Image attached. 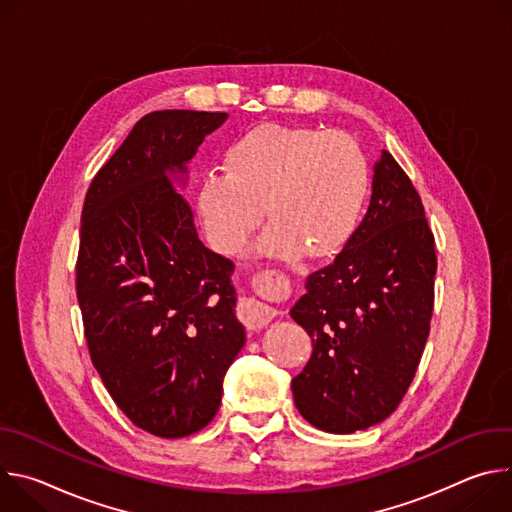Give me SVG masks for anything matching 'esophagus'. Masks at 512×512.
Segmentation results:
<instances>
[{
    "instance_id": "34e87169",
    "label": "esophagus",
    "mask_w": 512,
    "mask_h": 512,
    "mask_svg": "<svg viewBox=\"0 0 512 512\" xmlns=\"http://www.w3.org/2000/svg\"><path fill=\"white\" fill-rule=\"evenodd\" d=\"M263 281H271L269 275L263 277ZM241 314H243V320L253 326V328H261V326H267L279 312L267 304H261L257 302L255 298H247L243 300L241 304Z\"/></svg>"
}]
</instances>
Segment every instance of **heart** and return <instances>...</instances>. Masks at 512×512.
Masks as SVG:
<instances>
[{"label": "heart", "mask_w": 512, "mask_h": 512, "mask_svg": "<svg viewBox=\"0 0 512 512\" xmlns=\"http://www.w3.org/2000/svg\"><path fill=\"white\" fill-rule=\"evenodd\" d=\"M227 172H208L198 212L210 245L237 255L263 221L259 253L291 259L336 253L354 233L369 196V164L358 143L322 127L261 123L225 154Z\"/></svg>", "instance_id": "1"}]
</instances>
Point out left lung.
Here are the masks:
<instances>
[{
  "label": "left lung",
  "instance_id": "obj_1",
  "mask_svg": "<svg viewBox=\"0 0 512 512\" xmlns=\"http://www.w3.org/2000/svg\"><path fill=\"white\" fill-rule=\"evenodd\" d=\"M435 239L423 202L389 152L375 166L367 216L291 308L312 356L291 381L314 427L352 433L387 419L405 397L429 336Z\"/></svg>",
  "mask_w": 512,
  "mask_h": 512
}]
</instances>
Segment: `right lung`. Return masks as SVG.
I'll return each mask as SVG.
<instances>
[{
  "label": "right lung",
  "mask_w": 512,
  "mask_h": 512,
  "mask_svg": "<svg viewBox=\"0 0 512 512\" xmlns=\"http://www.w3.org/2000/svg\"><path fill=\"white\" fill-rule=\"evenodd\" d=\"M227 113L143 115L95 174L81 214L77 298L91 360L133 425L158 437L206 427L245 344L233 261L202 245L168 172H184Z\"/></svg>",
  "instance_id": "add662e5"
}]
</instances>
